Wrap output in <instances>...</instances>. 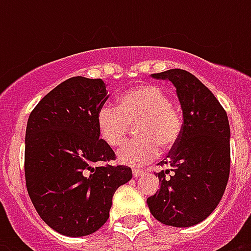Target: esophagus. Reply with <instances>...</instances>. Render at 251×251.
Listing matches in <instances>:
<instances>
[{
    "instance_id": "34e87169",
    "label": "esophagus",
    "mask_w": 251,
    "mask_h": 251,
    "mask_svg": "<svg viewBox=\"0 0 251 251\" xmlns=\"http://www.w3.org/2000/svg\"><path fill=\"white\" fill-rule=\"evenodd\" d=\"M143 173H145V171H143V169H141V168H133L134 177H139V176H142Z\"/></svg>"
}]
</instances>
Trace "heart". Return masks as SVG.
Wrapping results in <instances>:
<instances>
[{
  "label": "heart",
  "mask_w": 251,
  "mask_h": 251,
  "mask_svg": "<svg viewBox=\"0 0 251 251\" xmlns=\"http://www.w3.org/2000/svg\"><path fill=\"white\" fill-rule=\"evenodd\" d=\"M135 126L138 137L118 151L121 163L145 164L157 155L159 146L169 150L182 131V118L160 87L138 86L120 96L118 106L104 105L98 113L99 134L106 145L120 147Z\"/></svg>",
  "instance_id": "1"
}]
</instances>
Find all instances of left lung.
Here are the masks:
<instances>
[{
  "instance_id": "1",
  "label": "left lung",
  "mask_w": 251,
  "mask_h": 251,
  "mask_svg": "<svg viewBox=\"0 0 251 251\" xmlns=\"http://www.w3.org/2000/svg\"><path fill=\"white\" fill-rule=\"evenodd\" d=\"M175 84L182 108V131L156 173L160 189L147 198L156 220L172 226L203 222L220 202L229 178V122L222 104L204 84L186 70L152 74Z\"/></svg>"
}]
</instances>
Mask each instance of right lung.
I'll list each match as a JSON object with an SVG mask.
<instances>
[{
    "mask_svg": "<svg viewBox=\"0 0 251 251\" xmlns=\"http://www.w3.org/2000/svg\"><path fill=\"white\" fill-rule=\"evenodd\" d=\"M101 79L73 76L31 112L25 129V186L40 218L70 237L96 232L109 218L112 198L131 179L126 165L100 139L98 113L108 100Z\"/></svg>",
    "mask_w": 251,
    "mask_h": 251,
    "instance_id": "right-lung-1",
    "label": "right lung"
}]
</instances>
